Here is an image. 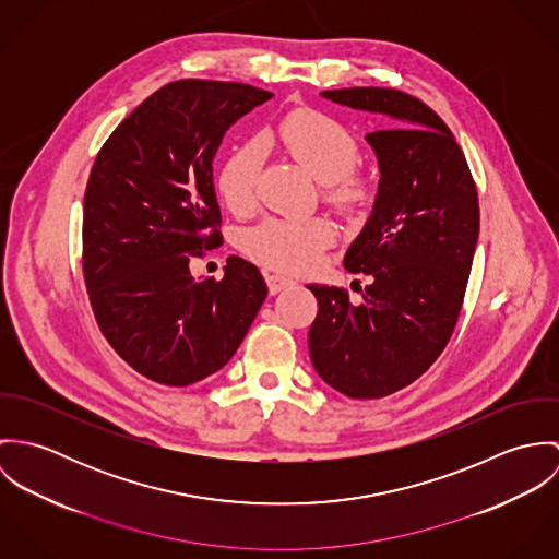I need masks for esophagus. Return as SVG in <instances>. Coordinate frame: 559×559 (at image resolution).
<instances>
[{
    "mask_svg": "<svg viewBox=\"0 0 559 559\" xmlns=\"http://www.w3.org/2000/svg\"><path fill=\"white\" fill-rule=\"evenodd\" d=\"M290 284H293V280H290V277H286V275L266 273V286H269V293H271V295H277L280 290L288 288Z\"/></svg>",
    "mask_w": 559,
    "mask_h": 559,
    "instance_id": "34e87169",
    "label": "esophagus"
}]
</instances>
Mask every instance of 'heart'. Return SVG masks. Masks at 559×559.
Returning a JSON list of instances; mask_svg holds the SVG:
<instances>
[{
	"label": "heart",
	"instance_id": "heart-1",
	"mask_svg": "<svg viewBox=\"0 0 559 559\" xmlns=\"http://www.w3.org/2000/svg\"><path fill=\"white\" fill-rule=\"evenodd\" d=\"M282 148L310 171L324 198L348 213L364 211L374 200V185L355 169L359 160L357 138L335 118L317 109L290 111L275 131ZM262 167L260 142L235 148L217 174V193L235 213H249L255 204V185ZM337 239V228L322 217H269L247 233L245 251L255 262L280 271H306Z\"/></svg>",
	"mask_w": 559,
	"mask_h": 559
}]
</instances>
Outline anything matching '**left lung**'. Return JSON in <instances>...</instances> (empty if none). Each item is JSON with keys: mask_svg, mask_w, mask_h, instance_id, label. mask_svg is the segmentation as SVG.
Returning a JSON list of instances; mask_svg holds the SVG:
<instances>
[{"mask_svg": "<svg viewBox=\"0 0 559 559\" xmlns=\"http://www.w3.org/2000/svg\"><path fill=\"white\" fill-rule=\"evenodd\" d=\"M320 96L388 118L366 135L379 160L372 213L344 266L370 275L361 304L310 284L319 314L310 357L320 379L348 399H383L419 379L461 314L478 242L479 206L467 159L448 124L392 87H342Z\"/></svg>", "mask_w": 559, "mask_h": 559, "instance_id": "left-lung-1", "label": "left lung"}]
</instances>
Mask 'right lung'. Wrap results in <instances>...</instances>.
<instances>
[{"mask_svg":"<svg viewBox=\"0 0 559 559\" xmlns=\"http://www.w3.org/2000/svg\"><path fill=\"white\" fill-rule=\"evenodd\" d=\"M273 94L235 81L180 80L135 107L100 148L83 198V277L114 350L160 385L222 370L266 284L239 255L224 280L189 260L222 242L213 160L226 131Z\"/></svg>","mask_w":559,"mask_h":559,"instance_id":"obj_1","label":"right lung"}]
</instances>
